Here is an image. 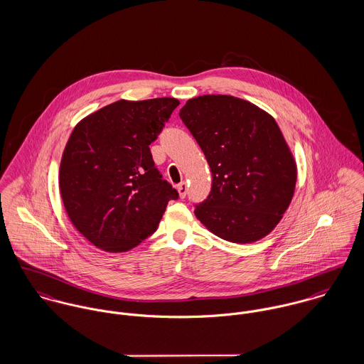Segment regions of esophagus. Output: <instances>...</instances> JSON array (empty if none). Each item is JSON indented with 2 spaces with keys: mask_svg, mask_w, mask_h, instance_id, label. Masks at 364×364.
<instances>
[{
  "mask_svg": "<svg viewBox=\"0 0 364 364\" xmlns=\"http://www.w3.org/2000/svg\"><path fill=\"white\" fill-rule=\"evenodd\" d=\"M178 192H179L181 199H185V198H186V195H188V186H186L185 182H181V183L178 185Z\"/></svg>",
  "mask_w": 364,
  "mask_h": 364,
  "instance_id": "obj_1",
  "label": "esophagus"
}]
</instances>
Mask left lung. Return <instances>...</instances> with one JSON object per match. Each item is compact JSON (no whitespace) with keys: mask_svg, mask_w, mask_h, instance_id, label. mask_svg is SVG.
<instances>
[{"mask_svg":"<svg viewBox=\"0 0 364 364\" xmlns=\"http://www.w3.org/2000/svg\"><path fill=\"white\" fill-rule=\"evenodd\" d=\"M211 171L208 199L196 217L217 237L237 244L267 235L289 208L297 168L276 120L248 101L203 95L179 110Z\"/></svg>","mask_w":364,"mask_h":364,"instance_id":"8db88e82","label":"left lung"}]
</instances>
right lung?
<instances>
[{"label":"right lung","instance_id":"1","mask_svg":"<svg viewBox=\"0 0 364 364\" xmlns=\"http://www.w3.org/2000/svg\"><path fill=\"white\" fill-rule=\"evenodd\" d=\"M178 105L175 98L122 100L74 127L60 164V192L71 223L95 247H137L179 198L150 151Z\"/></svg>","mask_w":364,"mask_h":364}]
</instances>
